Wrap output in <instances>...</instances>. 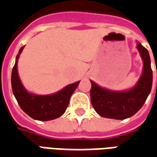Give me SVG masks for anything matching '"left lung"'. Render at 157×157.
Masks as SVG:
<instances>
[{"label":"left lung","instance_id":"left-lung-1","mask_svg":"<svg viewBox=\"0 0 157 157\" xmlns=\"http://www.w3.org/2000/svg\"><path fill=\"white\" fill-rule=\"evenodd\" d=\"M136 48L143 61V70L133 87L112 91L91 81V102L96 112L103 118L125 119L131 117L141 109L151 91L152 70L149 52L139 42Z\"/></svg>","mask_w":157,"mask_h":157}]
</instances>
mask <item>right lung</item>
I'll return each mask as SVG.
<instances>
[{
    "mask_svg": "<svg viewBox=\"0 0 157 157\" xmlns=\"http://www.w3.org/2000/svg\"><path fill=\"white\" fill-rule=\"evenodd\" d=\"M25 46H22L16 57L12 72V88L19 106L29 116L39 121H48L59 118L65 112L72 93L79 82L67 85L64 88L48 95H38L27 91L21 82L17 71V62Z\"/></svg>",
    "mask_w": 157,
    "mask_h": 157,
    "instance_id": "1",
    "label": "right lung"
}]
</instances>
